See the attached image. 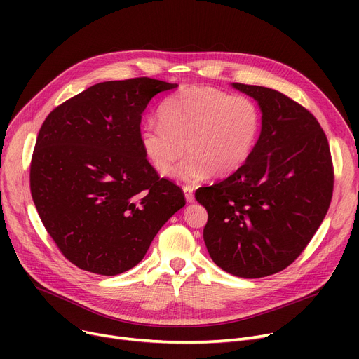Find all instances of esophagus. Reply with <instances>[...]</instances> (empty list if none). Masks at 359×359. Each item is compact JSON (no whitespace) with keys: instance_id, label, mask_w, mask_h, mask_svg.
Returning <instances> with one entry per match:
<instances>
[{"instance_id":"esophagus-1","label":"esophagus","mask_w":359,"mask_h":359,"mask_svg":"<svg viewBox=\"0 0 359 359\" xmlns=\"http://www.w3.org/2000/svg\"><path fill=\"white\" fill-rule=\"evenodd\" d=\"M183 192H184V198L187 202H194L195 196H194V189L191 186H183Z\"/></svg>"}]
</instances>
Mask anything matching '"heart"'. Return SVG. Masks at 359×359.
<instances>
[{"label": "heart", "instance_id": "1", "mask_svg": "<svg viewBox=\"0 0 359 359\" xmlns=\"http://www.w3.org/2000/svg\"><path fill=\"white\" fill-rule=\"evenodd\" d=\"M160 123L141 128V145L161 176L175 170L180 180L227 177L246 164L260 134V111L253 100L214 87L189 86L167 97L158 109Z\"/></svg>", "mask_w": 359, "mask_h": 359}]
</instances>
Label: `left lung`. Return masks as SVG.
<instances>
[{
  "label": "left lung",
  "mask_w": 359,
  "mask_h": 359,
  "mask_svg": "<svg viewBox=\"0 0 359 359\" xmlns=\"http://www.w3.org/2000/svg\"><path fill=\"white\" fill-rule=\"evenodd\" d=\"M262 110L250 158L195 198L208 211L203 240L231 275L263 278L290 266L323 222L333 194L325 132L311 113L276 90L233 83Z\"/></svg>",
  "instance_id": "obj_1"
}]
</instances>
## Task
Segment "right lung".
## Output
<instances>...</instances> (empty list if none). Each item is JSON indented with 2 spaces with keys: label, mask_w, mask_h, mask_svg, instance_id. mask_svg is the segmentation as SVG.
Returning a JSON list of instances; mask_svg holds the SVG:
<instances>
[{
  "label": "right lung",
  "mask_w": 359,
  "mask_h": 359,
  "mask_svg": "<svg viewBox=\"0 0 359 359\" xmlns=\"http://www.w3.org/2000/svg\"><path fill=\"white\" fill-rule=\"evenodd\" d=\"M177 84L148 77L88 87L55 107L37 135L30 192L46 231L75 266L113 276L142 260L180 187L145 158L141 115Z\"/></svg>",
  "instance_id": "right-lung-1"
}]
</instances>
